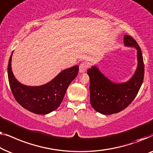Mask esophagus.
<instances>
[{"instance_id":"1","label":"esophagus","mask_w":153,"mask_h":153,"mask_svg":"<svg viewBox=\"0 0 153 153\" xmlns=\"http://www.w3.org/2000/svg\"><path fill=\"white\" fill-rule=\"evenodd\" d=\"M88 68V65L86 63H82L79 66V72L80 74H83V73L86 72Z\"/></svg>"}]
</instances>
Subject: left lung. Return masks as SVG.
<instances>
[{"instance_id": "left-lung-1", "label": "left lung", "mask_w": 153, "mask_h": 153, "mask_svg": "<svg viewBox=\"0 0 153 153\" xmlns=\"http://www.w3.org/2000/svg\"><path fill=\"white\" fill-rule=\"evenodd\" d=\"M124 46L137 49V66L132 76L123 82H114L94 65L87 71L90 79V102L96 111L110 115L126 109L136 97L143 83L144 64L140 47L132 36L125 34Z\"/></svg>"}]
</instances>
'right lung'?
<instances>
[{"mask_svg":"<svg viewBox=\"0 0 153 153\" xmlns=\"http://www.w3.org/2000/svg\"><path fill=\"white\" fill-rule=\"evenodd\" d=\"M10 56L7 67L8 79L16 100L27 110L37 114H48L55 110L63 100L70 83L78 74V66L62 71L52 80L40 86H27L17 80L12 70Z\"/></svg>","mask_w":153,"mask_h":153,"instance_id":"1","label":"right lung"}]
</instances>
